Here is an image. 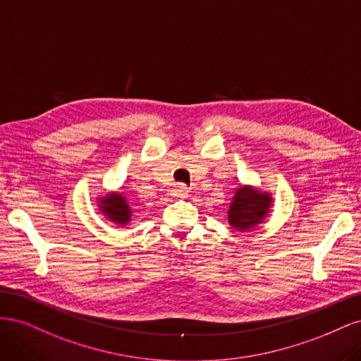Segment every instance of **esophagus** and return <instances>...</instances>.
I'll list each match as a JSON object with an SVG mask.
<instances>
[{"instance_id": "1", "label": "esophagus", "mask_w": 361, "mask_h": 361, "mask_svg": "<svg viewBox=\"0 0 361 361\" xmlns=\"http://www.w3.org/2000/svg\"><path fill=\"white\" fill-rule=\"evenodd\" d=\"M188 188L183 187V185H178V187H174L171 190V195L173 197H178V199H185L188 195Z\"/></svg>"}]
</instances>
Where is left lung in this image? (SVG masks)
<instances>
[{
    "mask_svg": "<svg viewBox=\"0 0 361 361\" xmlns=\"http://www.w3.org/2000/svg\"><path fill=\"white\" fill-rule=\"evenodd\" d=\"M272 195L253 185H241L236 188L227 211V221L238 232L253 231L265 223L272 207Z\"/></svg>",
    "mask_w": 361,
    "mask_h": 361,
    "instance_id": "left-lung-1",
    "label": "left lung"
}]
</instances>
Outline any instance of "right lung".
<instances>
[{
    "label": "right lung",
    "mask_w": 361,
    "mask_h": 361,
    "mask_svg": "<svg viewBox=\"0 0 361 361\" xmlns=\"http://www.w3.org/2000/svg\"><path fill=\"white\" fill-rule=\"evenodd\" d=\"M96 200L101 214L117 227H125L133 220V209H130L126 195L122 192L108 191Z\"/></svg>",
    "instance_id": "add662e5"
}]
</instances>
